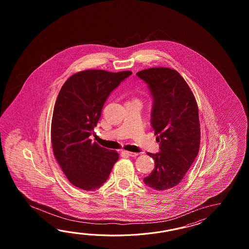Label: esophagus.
<instances>
[{"mask_svg": "<svg viewBox=\"0 0 249 249\" xmlns=\"http://www.w3.org/2000/svg\"><path fill=\"white\" fill-rule=\"evenodd\" d=\"M124 156H127V157H137L139 154L135 153V152H130V151H123L122 152Z\"/></svg>", "mask_w": 249, "mask_h": 249, "instance_id": "1", "label": "esophagus"}]
</instances>
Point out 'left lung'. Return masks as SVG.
<instances>
[{
  "mask_svg": "<svg viewBox=\"0 0 249 249\" xmlns=\"http://www.w3.org/2000/svg\"><path fill=\"white\" fill-rule=\"evenodd\" d=\"M153 98L150 124L159 143V153H148L155 168L145 177L157 191L178 185L196 159L200 145L198 108L185 80L175 69L152 68L138 72Z\"/></svg>",
  "mask_w": 249,
  "mask_h": 249,
  "instance_id": "1",
  "label": "left lung"
}]
</instances>
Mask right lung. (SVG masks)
I'll return each mask as SVG.
<instances>
[{"label":"right lung","mask_w":249,"mask_h":249,"mask_svg":"<svg viewBox=\"0 0 249 249\" xmlns=\"http://www.w3.org/2000/svg\"><path fill=\"white\" fill-rule=\"evenodd\" d=\"M131 71L90 69L70 76L59 90L53 110V153L69 181L84 191L99 189L107 180L119 155L89 139L107 99Z\"/></svg>","instance_id":"add662e5"}]
</instances>
